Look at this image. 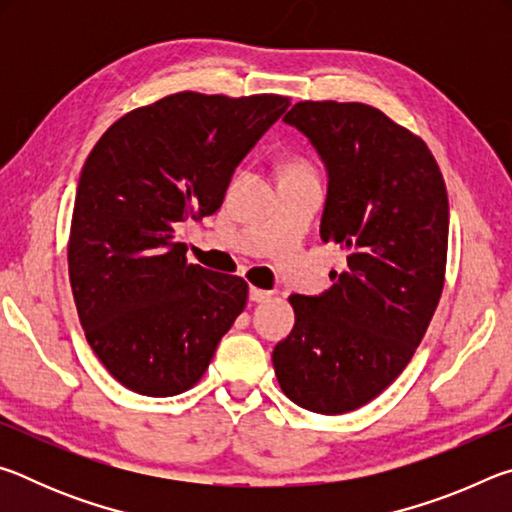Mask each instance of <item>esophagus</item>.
<instances>
[{"mask_svg":"<svg viewBox=\"0 0 512 512\" xmlns=\"http://www.w3.org/2000/svg\"><path fill=\"white\" fill-rule=\"evenodd\" d=\"M271 296H273V291H264V289H257V287L250 289V300H253V302H264Z\"/></svg>","mask_w":512,"mask_h":512,"instance_id":"esophagus-1","label":"esophagus"}]
</instances>
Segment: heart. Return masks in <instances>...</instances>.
<instances>
[{
  "label": "heart",
  "instance_id": "1",
  "mask_svg": "<svg viewBox=\"0 0 512 512\" xmlns=\"http://www.w3.org/2000/svg\"><path fill=\"white\" fill-rule=\"evenodd\" d=\"M289 169H307V167H305V164H300V162H296V164H291V167H289ZM289 169H287V171H289Z\"/></svg>",
  "mask_w": 512,
  "mask_h": 512
}]
</instances>
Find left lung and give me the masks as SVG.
<instances>
[{
    "mask_svg": "<svg viewBox=\"0 0 512 512\" xmlns=\"http://www.w3.org/2000/svg\"><path fill=\"white\" fill-rule=\"evenodd\" d=\"M284 121L327 164L320 239L348 266L323 296H289L296 325L273 368L291 402L341 415L384 393L427 332L445 287L447 187L422 137L366 103L300 101Z\"/></svg>",
    "mask_w": 512,
    "mask_h": 512,
    "instance_id": "1",
    "label": "left lung"
}]
</instances>
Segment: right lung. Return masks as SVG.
Listing matches in <instances>:
<instances>
[{"label":"right lung","mask_w":512,"mask_h":512,"mask_svg":"<svg viewBox=\"0 0 512 512\" xmlns=\"http://www.w3.org/2000/svg\"><path fill=\"white\" fill-rule=\"evenodd\" d=\"M289 103L167 94L121 115L90 151L69 228V284L85 339L128 391H189L246 309L244 277L189 264L176 230L219 210L235 167Z\"/></svg>","instance_id":"add662e5"}]
</instances>
